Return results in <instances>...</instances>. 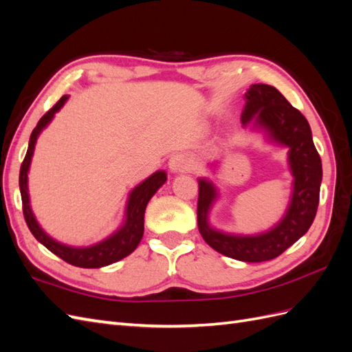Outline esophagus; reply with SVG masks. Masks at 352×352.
Instances as JSON below:
<instances>
[{
	"label": "esophagus",
	"mask_w": 352,
	"mask_h": 352,
	"mask_svg": "<svg viewBox=\"0 0 352 352\" xmlns=\"http://www.w3.org/2000/svg\"><path fill=\"white\" fill-rule=\"evenodd\" d=\"M194 160L192 157H189L188 154H175L170 157L168 160V168L172 170L173 173L177 172H188V170L194 168Z\"/></svg>",
	"instance_id": "esophagus-1"
}]
</instances>
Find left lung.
I'll return each mask as SVG.
<instances>
[{
	"label": "left lung",
	"mask_w": 352,
	"mask_h": 352,
	"mask_svg": "<svg viewBox=\"0 0 352 352\" xmlns=\"http://www.w3.org/2000/svg\"><path fill=\"white\" fill-rule=\"evenodd\" d=\"M241 114L243 127L261 131L272 144L287 148V166L294 177L292 194L283 217L269 230L255 235H236L212 228L208 214L219 198L216 185L207 177L198 179V229L212 250L245 263H261L278 257L310 229L318 207L322 184V160L310 124L270 85L255 83L245 92Z\"/></svg>",
	"instance_id": "left-lung-1"
}]
</instances>
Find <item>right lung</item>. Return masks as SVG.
<instances>
[{"label":"right lung","instance_id":"obj_1","mask_svg":"<svg viewBox=\"0 0 352 352\" xmlns=\"http://www.w3.org/2000/svg\"><path fill=\"white\" fill-rule=\"evenodd\" d=\"M67 98L69 95L61 97L54 107L41 117L36 127L30 133L28 153L22 163V167H20V176H19L20 194H22V202H23V214L32 235L38 239V242L44 245L47 250H50L52 254H56L57 257H60L61 260H65L72 265H76V267L100 269V267H104V265L113 264L116 261L127 257V255L136 250L144 235V216H145V208H146L148 201H150L157 190L164 185V182L167 180V175L164 170H158V172L153 173L150 177L145 179L142 184L135 186L131 190V194L127 197V202H126L123 223L119 229L113 232L111 235L105 239L94 245H89V247H70V245L61 243L56 239H52L48 233H45L44 229L39 226V223L35 219L34 211L30 208L28 173H29L30 162H32V155H34V151H35V144H36L38 136L51 123V120L54 119V114L60 111V109L65 105Z\"/></svg>","mask_w":352,"mask_h":352}]
</instances>
